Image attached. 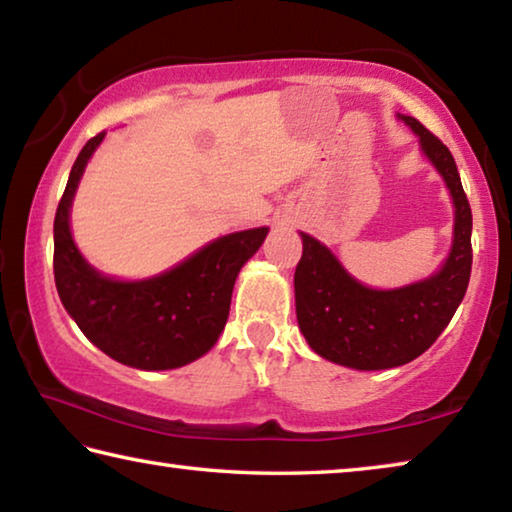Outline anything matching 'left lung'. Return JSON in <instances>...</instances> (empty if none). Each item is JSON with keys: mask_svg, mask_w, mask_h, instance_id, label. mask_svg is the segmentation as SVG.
<instances>
[{"mask_svg": "<svg viewBox=\"0 0 512 512\" xmlns=\"http://www.w3.org/2000/svg\"><path fill=\"white\" fill-rule=\"evenodd\" d=\"M454 198V244L436 275L402 289L363 287L318 239L300 232L302 257L293 275L300 332L327 361L357 370H386L420 357L449 325L472 273V210L454 155L418 119L397 115Z\"/></svg>", "mask_w": 512, "mask_h": 512, "instance_id": "8db88e82", "label": "left lung"}]
</instances>
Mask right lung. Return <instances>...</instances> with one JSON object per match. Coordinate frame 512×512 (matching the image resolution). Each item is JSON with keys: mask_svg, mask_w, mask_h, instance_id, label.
Returning <instances> with one entry per match:
<instances>
[{"mask_svg": "<svg viewBox=\"0 0 512 512\" xmlns=\"http://www.w3.org/2000/svg\"><path fill=\"white\" fill-rule=\"evenodd\" d=\"M106 131L76 158L54 219V277L60 302L81 332L124 366L180 368L219 341L235 280L264 244L268 228L221 237L151 280L119 282L85 262L69 232V207L90 155Z\"/></svg>", "mask_w": 512, "mask_h": 512, "instance_id": "right-lung-1", "label": "right lung"}]
</instances>
